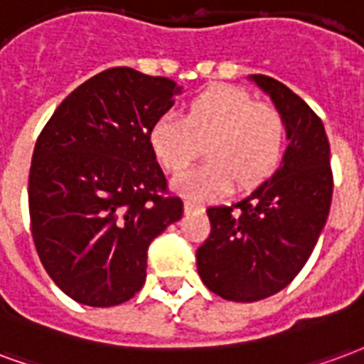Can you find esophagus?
<instances>
[{
  "label": "esophagus",
  "instance_id": "obj_1",
  "mask_svg": "<svg viewBox=\"0 0 364 364\" xmlns=\"http://www.w3.org/2000/svg\"><path fill=\"white\" fill-rule=\"evenodd\" d=\"M184 211L186 213H200V211H203V205H200V203H193V201H186Z\"/></svg>",
  "mask_w": 364,
  "mask_h": 364
}]
</instances>
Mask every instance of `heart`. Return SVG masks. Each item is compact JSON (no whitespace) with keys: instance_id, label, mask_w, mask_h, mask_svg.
<instances>
[{"instance_id":"heart-1","label":"heart","mask_w":364,"mask_h":364,"mask_svg":"<svg viewBox=\"0 0 364 364\" xmlns=\"http://www.w3.org/2000/svg\"><path fill=\"white\" fill-rule=\"evenodd\" d=\"M151 153L168 172H182L208 141V163L172 182L174 192L192 201H211L232 190L262 184L279 166L285 151V122L273 106L250 92L215 85L186 106L184 116L163 112L147 132Z\"/></svg>"}]
</instances>
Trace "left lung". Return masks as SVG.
<instances>
[{"instance_id":"8db88e82","label":"left lung","mask_w":364,"mask_h":364,"mask_svg":"<svg viewBox=\"0 0 364 364\" xmlns=\"http://www.w3.org/2000/svg\"><path fill=\"white\" fill-rule=\"evenodd\" d=\"M285 122L289 145L277 171L232 205L208 209L211 235L196 252L198 273L227 301L279 293L309 262L331 205L330 143L322 120L299 95L250 75Z\"/></svg>"}]
</instances>
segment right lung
Instances as JSON below:
<instances>
[{"label": "right lung", "instance_id": "right-lung-1", "mask_svg": "<svg viewBox=\"0 0 364 364\" xmlns=\"http://www.w3.org/2000/svg\"><path fill=\"white\" fill-rule=\"evenodd\" d=\"M182 87L112 68L79 85L38 135L28 174L34 246L58 287L87 306H116L139 293L147 248L184 203L164 198L166 178L147 132Z\"/></svg>", "mask_w": 364, "mask_h": 364}]
</instances>
